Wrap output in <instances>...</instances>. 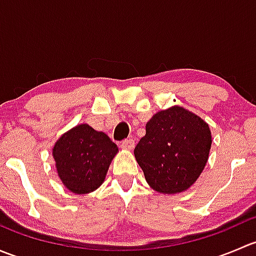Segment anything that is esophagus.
<instances>
[{
	"label": "esophagus",
	"mask_w": 256,
	"mask_h": 256,
	"mask_svg": "<svg viewBox=\"0 0 256 256\" xmlns=\"http://www.w3.org/2000/svg\"><path fill=\"white\" fill-rule=\"evenodd\" d=\"M134 147H135V141L131 140V138L130 140H125L122 144H121V148L128 150V151H130V150H132Z\"/></svg>",
	"instance_id": "obj_1"
}]
</instances>
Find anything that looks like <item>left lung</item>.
I'll use <instances>...</instances> for the list:
<instances>
[{"label": "left lung", "instance_id": "left-lung-1", "mask_svg": "<svg viewBox=\"0 0 256 256\" xmlns=\"http://www.w3.org/2000/svg\"><path fill=\"white\" fill-rule=\"evenodd\" d=\"M210 146L208 124L194 112L174 105L150 118L146 135L134 154L152 190L177 194L200 178Z\"/></svg>", "mask_w": 256, "mask_h": 256}]
</instances>
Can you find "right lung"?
Listing matches in <instances>:
<instances>
[{
  "instance_id": "right-lung-1",
  "label": "right lung",
  "mask_w": 256,
  "mask_h": 256,
  "mask_svg": "<svg viewBox=\"0 0 256 256\" xmlns=\"http://www.w3.org/2000/svg\"><path fill=\"white\" fill-rule=\"evenodd\" d=\"M118 152L106 134L80 124L56 140L52 154L64 187L76 194H88L104 183Z\"/></svg>"
}]
</instances>
